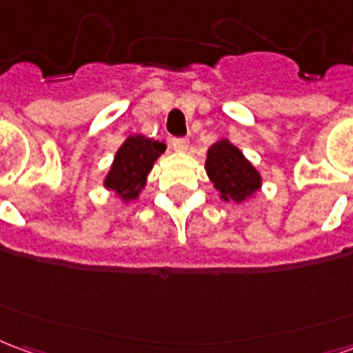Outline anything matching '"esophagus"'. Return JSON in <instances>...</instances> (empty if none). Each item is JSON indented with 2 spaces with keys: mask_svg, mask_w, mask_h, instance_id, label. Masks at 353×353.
Instances as JSON below:
<instances>
[{
  "mask_svg": "<svg viewBox=\"0 0 353 353\" xmlns=\"http://www.w3.org/2000/svg\"><path fill=\"white\" fill-rule=\"evenodd\" d=\"M172 145H174V149L176 151H187L189 149V139H185V138H174L172 139Z\"/></svg>",
  "mask_w": 353,
  "mask_h": 353,
  "instance_id": "obj_1",
  "label": "esophagus"
}]
</instances>
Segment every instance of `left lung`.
Instances as JSON below:
<instances>
[{"instance_id": "left-lung-1", "label": "left lung", "mask_w": 353, "mask_h": 353, "mask_svg": "<svg viewBox=\"0 0 353 353\" xmlns=\"http://www.w3.org/2000/svg\"><path fill=\"white\" fill-rule=\"evenodd\" d=\"M204 168L219 199L242 204L263 187V176L230 139L223 138L208 149Z\"/></svg>"}]
</instances>
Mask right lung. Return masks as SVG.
Instances as JSON below:
<instances>
[{
    "label": "right lung",
    "mask_w": 353,
    "mask_h": 353,
    "mask_svg": "<svg viewBox=\"0 0 353 353\" xmlns=\"http://www.w3.org/2000/svg\"><path fill=\"white\" fill-rule=\"evenodd\" d=\"M164 151V141L132 134L117 149L113 162L103 177V187L113 192L117 199L123 200L124 204L139 199L141 191L145 189L147 176Z\"/></svg>",
    "instance_id": "right-lung-1"
}]
</instances>
